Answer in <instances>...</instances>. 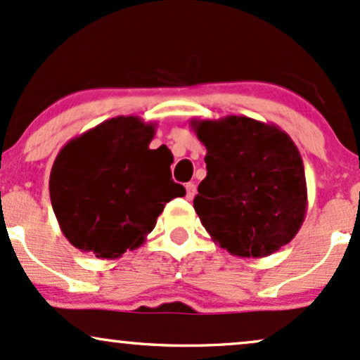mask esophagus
Here are the masks:
<instances>
[{
    "label": "esophagus",
    "instance_id": "34e87169",
    "mask_svg": "<svg viewBox=\"0 0 360 360\" xmlns=\"http://www.w3.org/2000/svg\"><path fill=\"white\" fill-rule=\"evenodd\" d=\"M185 188H187V198L192 200V198L197 195V185L193 184V181H190V184L185 185Z\"/></svg>",
    "mask_w": 360,
    "mask_h": 360
}]
</instances>
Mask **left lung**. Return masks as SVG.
I'll return each instance as SVG.
<instances>
[{
	"instance_id": "1",
	"label": "left lung",
	"mask_w": 360,
	"mask_h": 360,
	"mask_svg": "<svg viewBox=\"0 0 360 360\" xmlns=\"http://www.w3.org/2000/svg\"><path fill=\"white\" fill-rule=\"evenodd\" d=\"M207 176L193 209L214 243L239 257H266L297 236L307 215L302 155L276 124L246 116L192 120Z\"/></svg>"
}]
</instances>
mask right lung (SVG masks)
Returning <instances> with one entry per match:
<instances>
[{
  "label": "right lung",
  "instance_id": "right-lung-1",
  "mask_svg": "<svg viewBox=\"0 0 360 360\" xmlns=\"http://www.w3.org/2000/svg\"><path fill=\"white\" fill-rule=\"evenodd\" d=\"M156 122L117 116L70 139L50 172V200L69 243L116 259L146 240L167 202L184 197L170 155L150 150Z\"/></svg>",
  "mask_w": 360,
  "mask_h": 360
}]
</instances>
